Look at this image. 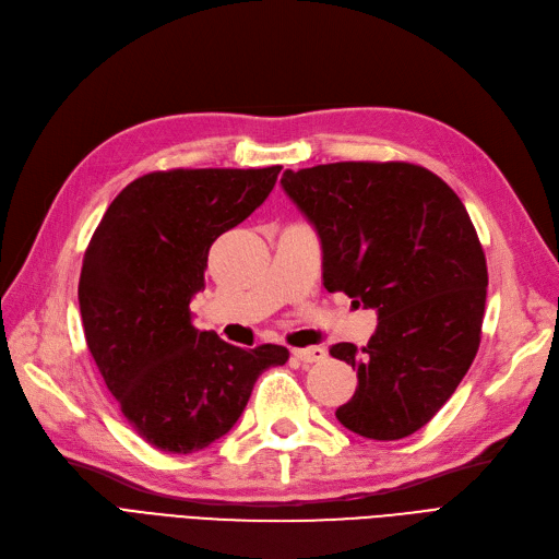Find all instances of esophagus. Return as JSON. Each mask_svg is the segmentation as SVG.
<instances>
[{
    "label": "esophagus",
    "instance_id": "1",
    "mask_svg": "<svg viewBox=\"0 0 559 559\" xmlns=\"http://www.w3.org/2000/svg\"><path fill=\"white\" fill-rule=\"evenodd\" d=\"M294 358H298L300 362H319L325 358V349L323 346H305V349H294L292 352Z\"/></svg>",
    "mask_w": 559,
    "mask_h": 559
}]
</instances>
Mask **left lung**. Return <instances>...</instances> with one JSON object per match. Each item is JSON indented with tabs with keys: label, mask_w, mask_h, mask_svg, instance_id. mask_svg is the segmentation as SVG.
I'll list each match as a JSON object with an SVG mask.
<instances>
[{
	"label": "left lung",
	"mask_w": 559,
	"mask_h": 559,
	"mask_svg": "<svg viewBox=\"0 0 559 559\" xmlns=\"http://www.w3.org/2000/svg\"><path fill=\"white\" fill-rule=\"evenodd\" d=\"M282 187L317 228L323 286L379 317L368 346H331L358 374L337 420L379 441L414 435L455 393L480 342L488 267L463 201L407 162L284 170Z\"/></svg>",
	"instance_id": "obj_1"
}]
</instances>
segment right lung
<instances>
[{
    "label": "right lung",
    "instance_id": "right-lung-1",
    "mask_svg": "<svg viewBox=\"0 0 559 559\" xmlns=\"http://www.w3.org/2000/svg\"><path fill=\"white\" fill-rule=\"evenodd\" d=\"M282 166L173 168L127 185L85 249L79 302L87 349L147 444L191 453L236 426L259 374L288 360L191 323L207 252L271 194Z\"/></svg>",
    "mask_w": 559,
    "mask_h": 559
}]
</instances>
